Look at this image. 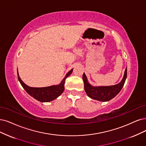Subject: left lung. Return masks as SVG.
<instances>
[{
	"label": "left lung",
	"instance_id": "obj_1",
	"mask_svg": "<svg viewBox=\"0 0 146 146\" xmlns=\"http://www.w3.org/2000/svg\"><path fill=\"white\" fill-rule=\"evenodd\" d=\"M127 77V69L126 68L125 74L121 81L115 85L109 87H98L91 86L87 81L85 73L83 74L82 79L84 82V88L86 93L90 98L102 102L109 101L120 92L123 88Z\"/></svg>",
	"mask_w": 146,
	"mask_h": 146
}]
</instances>
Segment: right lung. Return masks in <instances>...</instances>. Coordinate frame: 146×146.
I'll return each mask as SVG.
<instances>
[{
    "mask_svg": "<svg viewBox=\"0 0 146 146\" xmlns=\"http://www.w3.org/2000/svg\"><path fill=\"white\" fill-rule=\"evenodd\" d=\"M72 72L73 69L70 70L66 74V77L62 79V82L59 85L43 88H34L29 87V86L26 85L21 80L19 76L18 71L17 75L19 80L27 93L37 100L41 102H47L56 99L58 96H60L63 93L64 90L65 80H66V79L68 76H70L72 74Z\"/></svg>",
    "mask_w": 146,
    "mask_h": 146,
    "instance_id": "right-lung-1",
    "label": "right lung"
}]
</instances>
